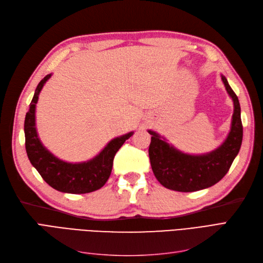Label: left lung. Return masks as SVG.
<instances>
[{"mask_svg":"<svg viewBox=\"0 0 263 263\" xmlns=\"http://www.w3.org/2000/svg\"><path fill=\"white\" fill-rule=\"evenodd\" d=\"M221 81L234 102L232 126L227 138L211 153L189 155L174 148L154 130L149 146V158L155 177L161 184L178 192H194L216 184L228 172L242 142L240 104L237 95L221 74Z\"/></svg>","mask_w":263,"mask_h":263,"instance_id":"8db88e82","label":"left lung"}]
</instances>
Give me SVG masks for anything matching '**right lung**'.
I'll list each match as a JSON object with an SVG mask.
<instances>
[{
  "instance_id": "1",
  "label": "right lung",
  "mask_w": 263,
  "mask_h": 263,
  "mask_svg": "<svg viewBox=\"0 0 263 263\" xmlns=\"http://www.w3.org/2000/svg\"><path fill=\"white\" fill-rule=\"evenodd\" d=\"M50 77L51 74H47L37 85L34 98L26 113L24 132L28 159L42 178L59 192L70 194L93 192L105 184L112 172L116 153L124 142L133 136L134 132L112 139L99 155L84 162H67L53 156L43 145L36 129V104L38 97Z\"/></svg>"
}]
</instances>
